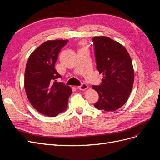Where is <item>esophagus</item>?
Instances as JSON below:
<instances>
[{"label": "esophagus", "instance_id": "34e87169", "mask_svg": "<svg viewBox=\"0 0 160 160\" xmlns=\"http://www.w3.org/2000/svg\"><path fill=\"white\" fill-rule=\"evenodd\" d=\"M88 86L85 83H82L81 85L77 87V88L80 90H85L88 89Z\"/></svg>", "mask_w": 160, "mask_h": 160}]
</instances>
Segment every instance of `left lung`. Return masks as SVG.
Masks as SVG:
<instances>
[{
    "mask_svg": "<svg viewBox=\"0 0 160 160\" xmlns=\"http://www.w3.org/2000/svg\"><path fill=\"white\" fill-rule=\"evenodd\" d=\"M97 69L103 74L99 85L92 88L99 94L94 106L99 110L113 111L123 105L132 90L134 71L125 48L107 37L93 38Z\"/></svg>",
    "mask_w": 160,
    "mask_h": 160,
    "instance_id": "left-lung-1",
    "label": "left lung"
}]
</instances>
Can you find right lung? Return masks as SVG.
I'll return each mask as SVG.
<instances>
[{"instance_id":"right-lung-1","label":"right lung","mask_w":160,"mask_h":160,"mask_svg":"<svg viewBox=\"0 0 160 160\" xmlns=\"http://www.w3.org/2000/svg\"><path fill=\"white\" fill-rule=\"evenodd\" d=\"M68 40L47 41L28 57L25 71V89L28 101L38 112L55 117L64 111L72 93L55 69L61 49Z\"/></svg>"}]
</instances>
